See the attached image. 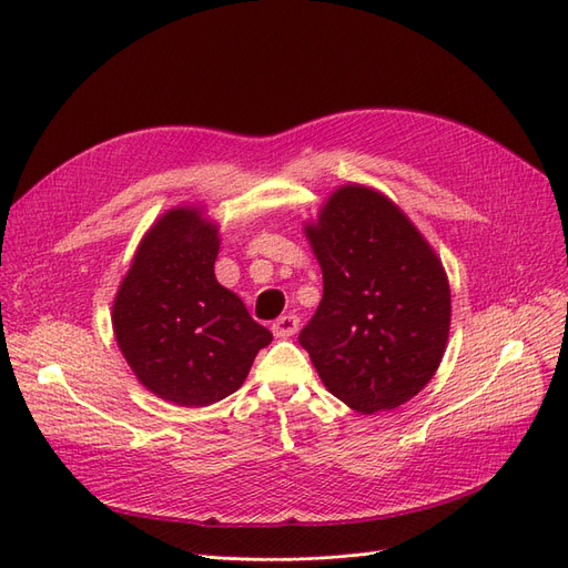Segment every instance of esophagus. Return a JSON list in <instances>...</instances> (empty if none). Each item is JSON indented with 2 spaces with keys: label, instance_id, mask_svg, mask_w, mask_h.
Masks as SVG:
<instances>
[{
  "label": "esophagus",
  "instance_id": "34e87169",
  "mask_svg": "<svg viewBox=\"0 0 568 568\" xmlns=\"http://www.w3.org/2000/svg\"><path fill=\"white\" fill-rule=\"evenodd\" d=\"M298 317L296 315H282L280 320H274L272 324V332L277 334L280 338H286V336H294L298 332Z\"/></svg>",
  "mask_w": 568,
  "mask_h": 568
}]
</instances>
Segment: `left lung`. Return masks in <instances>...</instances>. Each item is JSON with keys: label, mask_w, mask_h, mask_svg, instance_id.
<instances>
[{"label": "left lung", "mask_w": 568, "mask_h": 568, "mask_svg": "<svg viewBox=\"0 0 568 568\" xmlns=\"http://www.w3.org/2000/svg\"><path fill=\"white\" fill-rule=\"evenodd\" d=\"M305 236L324 294L298 343L326 390L363 415L415 398L450 334V286L434 248L363 184L336 189Z\"/></svg>", "instance_id": "obj_1"}]
</instances>
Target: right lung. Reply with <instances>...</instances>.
I'll use <instances>...</instances> for the list:
<instances>
[{
  "label": "right lung",
  "instance_id": "obj_1",
  "mask_svg": "<svg viewBox=\"0 0 568 568\" xmlns=\"http://www.w3.org/2000/svg\"><path fill=\"white\" fill-rule=\"evenodd\" d=\"M217 227L173 209L136 248L113 301V332L132 372L159 398L205 407L246 382L272 334L215 280Z\"/></svg>",
  "mask_w": 568,
  "mask_h": 568
}]
</instances>
